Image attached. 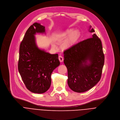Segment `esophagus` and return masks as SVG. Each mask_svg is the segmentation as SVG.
Masks as SVG:
<instances>
[{"instance_id":"obj_1","label":"esophagus","mask_w":120,"mask_h":120,"mask_svg":"<svg viewBox=\"0 0 120 120\" xmlns=\"http://www.w3.org/2000/svg\"><path fill=\"white\" fill-rule=\"evenodd\" d=\"M58 59H59V61H60V62H62L64 61L63 57L62 56H58Z\"/></svg>"}]
</instances>
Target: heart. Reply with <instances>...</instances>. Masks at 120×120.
Returning a JSON list of instances; mask_svg holds the SVG:
<instances>
[{
  "mask_svg": "<svg viewBox=\"0 0 120 120\" xmlns=\"http://www.w3.org/2000/svg\"><path fill=\"white\" fill-rule=\"evenodd\" d=\"M68 36H69V37L64 43L65 47H68L74 44L79 38V33L78 31L73 32V30L71 29L67 30L64 33L58 34L57 36V37L58 38H61Z\"/></svg>",
  "mask_w": 120,
  "mask_h": 120,
  "instance_id": "obj_1",
  "label": "heart"
}]
</instances>
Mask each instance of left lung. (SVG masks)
<instances>
[{
    "label": "left lung",
    "mask_w": 120,
    "mask_h": 120,
    "mask_svg": "<svg viewBox=\"0 0 120 120\" xmlns=\"http://www.w3.org/2000/svg\"><path fill=\"white\" fill-rule=\"evenodd\" d=\"M91 27L89 32H94ZM64 54V64L68 70V84L72 91L86 92L100 80L105 57L101 40L96 34L72 45Z\"/></svg>",
    "instance_id": "1"
}]
</instances>
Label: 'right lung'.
Here are the masks:
<instances>
[{
  "mask_svg": "<svg viewBox=\"0 0 120 120\" xmlns=\"http://www.w3.org/2000/svg\"><path fill=\"white\" fill-rule=\"evenodd\" d=\"M36 33H45V29L35 22L27 30L20 43L18 70L28 90L43 94L49 88L52 72L60 62L57 54H51L38 48L34 36Z\"/></svg>",
  "mask_w": 120,
  "mask_h": 120,
  "instance_id": "right-lung-1",
  "label": "right lung"
}]
</instances>
